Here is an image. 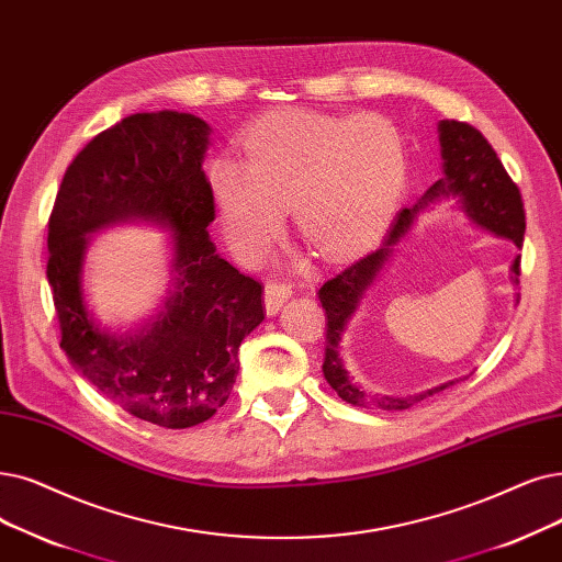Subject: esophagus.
Wrapping results in <instances>:
<instances>
[{"label": "esophagus", "instance_id": "34e87169", "mask_svg": "<svg viewBox=\"0 0 562 562\" xmlns=\"http://www.w3.org/2000/svg\"><path fill=\"white\" fill-rule=\"evenodd\" d=\"M289 296H291V289H289V284L268 280V282H266V286H263V305H266V314H268V316L278 314V312H280V307L289 301Z\"/></svg>", "mask_w": 562, "mask_h": 562}]
</instances>
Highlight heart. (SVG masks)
Returning a JSON list of instances; mask_svg holds the SVG:
<instances>
[{
    "mask_svg": "<svg viewBox=\"0 0 562 562\" xmlns=\"http://www.w3.org/2000/svg\"><path fill=\"white\" fill-rule=\"evenodd\" d=\"M243 149L246 162L223 156L209 169L223 234L243 259L271 246L286 204L316 255H351L385 229L406 183L404 139L379 114L276 112L257 121Z\"/></svg>",
    "mask_w": 562,
    "mask_h": 562,
    "instance_id": "obj_1",
    "label": "heart"
}]
</instances>
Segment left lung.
<instances>
[{"label":"left lung","mask_w":562,"mask_h":562,"mask_svg":"<svg viewBox=\"0 0 562 562\" xmlns=\"http://www.w3.org/2000/svg\"><path fill=\"white\" fill-rule=\"evenodd\" d=\"M438 142H441V179H438L416 206L400 211L397 221L385 236L383 246L362 257L360 261L345 268L339 276L328 280L319 289V301L326 310L328 324H326V358H324V376L330 383L335 393L345 400L347 404L362 406V408H381V411H404L420 400L446 390L454 381H448L443 385H436L431 390H425L420 395H383L372 393V390L362 387L356 383L347 368L345 360L339 356V341L347 330V324L356 314L362 296L368 294V289L376 282L385 263L395 252L397 243L411 232L413 223L418 221V215L429 209L431 204L441 200H452L457 209L469 217V223L477 229L490 232L498 238H507L515 243L517 248L524 246V232H526V215H524V202L519 188L512 183L507 177L503 162L498 160L492 144L482 137L480 131H475L469 124L461 121L446 119L438 124ZM519 263L521 255L515 257L509 266V280L512 284H519ZM519 303V294H517Z\"/></svg>","instance_id":"left-lung-1"}]
</instances>
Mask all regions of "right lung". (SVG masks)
<instances>
[{
  "instance_id": "1",
  "label": "right lung",
  "mask_w": 562,
  "mask_h": 562,
  "mask_svg": "<svg viewBox=\"0 0 562 562\" xmlns=\"http://www.w3.org/2000/svg\"><path fill=\"white\" fill-rule=\"evenodd\" d=\"M209 135L206 121L188 112L121 119L72 158L47 223L61 349L101 395L165 429L200 425L227 402L240 341L263 322L261 284L217 255L209 236ZM128 222L172 233L173 259L159 314L119 334L92 319L81 276L90 234Z\"/></svg>"
}]
</instances>
